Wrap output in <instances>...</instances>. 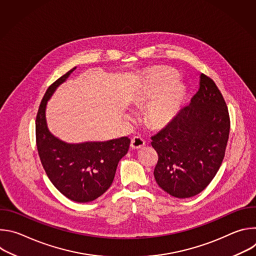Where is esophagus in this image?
<instances>
[{
    "label": "esophagus",
    "instance_id": "esophagus-1",
    "mask_svg": "<svg viewBox=\"0 0 256 256\" xmlns=\"http://www.w3.org/2000/svg\"><path fill=\"white\" fill-rule=\"evenodd\" d=\"M144 140L142 138L136 136H134L132 138V142H130V147L132 149H140L142 147H144Z\"/></svg>",
    "mask_w": 256,
    "mask_h": 256
}]
</instances>
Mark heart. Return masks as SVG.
Masks as SVG:
<instances>
[{
    "mask_svg": "<svg viewBox=\"0 0 256 256\" xmlns=\"http://www.w3.org/2000/svg\"><path fill=\"white\" fill-rule=\"evenodd\" d=\"M176 72L173 70H162L155 77L154 92L161 91L149 104L144 120L152 126H159L169 122L177 114L184 97V86L174 81Z\"/></svg>",
    "mask_w": 256,
    "mask_h": 256,
    "instance_id": "1",
    "label": "heart"
}]
</instances>
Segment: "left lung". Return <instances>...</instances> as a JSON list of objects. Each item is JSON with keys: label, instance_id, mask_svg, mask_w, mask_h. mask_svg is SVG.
<instances>
[{"label": "left lung", "instance_id": "1", "mask_svg": "<svg viewBox=\"0 0 256 256\" xmlns=\"http://www.w3.org/2000/svg\"><path fill=\"white\" fill-rule=\"evenodd\" d=\"M229 132L225 99L214 82L200 74L190 104L151 138L158 154L154 170L158 186L178 198L202 192L223 162Z\"/></svg>", "mask_w": 256, "mask_h": 256}]
</instances>
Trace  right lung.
Segmentation results:
<instances>
[{"label":"right lung","instance_id":"1","mask_svg":"<svg viewBox=\"0 0 256 256\" xmlns=\"http://www.w3.org/2000/svg\"><path fill=\"white\" fill-rule=\"evenodd\" d=\"M75 68L46 90L35 120L36 146L46 175L56 190L70 200L88 202L110 188L118 164L128 153L130 140L122 136L107 142L66 144L50 132L46 120L48 100Z\"/></svg>","mask_w":256,"mask_h":256}]
</instances>
